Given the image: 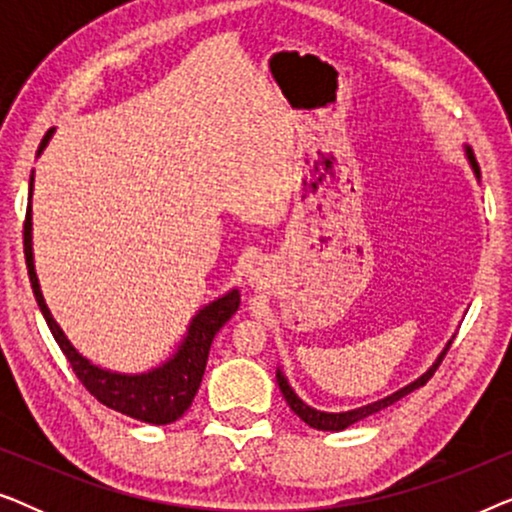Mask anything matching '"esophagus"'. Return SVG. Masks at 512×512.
Wrapping results in <instances>:
<instances>
[{
  "mask_svg": "<svg viewBox=\"0 0 512 512\" xmlns=\"http://www.w3.org/2000/svg\"><path fill=\"white\" fill-rule=\"evenodd\" d=\"M258 279H261V268H258V265L254 263V265H249V270H247V282L254 286V284H258Z\"/></svg>",
  "mask_w": 512,
  "mask_h": 512,
  "instance_id": "obj_1",
  "label": "esophagus"
}]
</instances>
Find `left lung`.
Returning a JSON list of instances; mask_svg holds the SVG:
<instances>
[{
    "instance_id": "obj_1",
    "label": "left lung",
    "mask_w": 512,
    "mask_h": 512,
    "mask_svg": "<svg viewBox=\"0 0 512 512\" xmlns=\"http://www.w3.org/2000/svg\"><path fill=\"white\" fill-rule=\"evenodd\" d=\"M464 153H466L468 165H471V170H473V174H475V179H480V167H478V160H475V156H473L471 146L464 144ZM450 345H452V340H447V345L443 347V352H440V354L436 356V361H433L431 366L426 368L424 373L417 377V380H412L410 384H405V387L394 391V394L380 398V401H373V403H368V405H361V408H354V410H345V412H324V410L312 408V405H307V403L303 401V398H300V396L296 394V391H293V387L289 384V380H286V375H284L282 368H277V384H279V389H282V394H284V398H286V403H289V408H291L293 412H296V415H298L300 419H303V422H305L307 426H312V429H317V431H342V429H347V426L361 422V419L375 415V412L389 408L391 403L401 401V398L408 396L410 391L424 387V384L429 382V377H431L433 373H436V368L440 366V361H443V356L447 354V349H450Z\"/></svg>"
}]
</instances>
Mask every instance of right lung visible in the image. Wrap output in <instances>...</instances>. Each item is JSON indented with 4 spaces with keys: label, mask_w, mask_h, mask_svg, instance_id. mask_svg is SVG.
Segmentation results:
<instances>
[{
    "label": "right lung",
    "mask_w": 512,
    "mask_h": 512,
    "mask_svg": "<svg viewBox=\"0 0 512 512\" xmlns=\"http://www.w3.org/2000/svg\"><path fill=\"white\" fill-rule=\"evenodd\" d=\"M55 128L46 132L41 139V146L37 156L44 153V149L51 142ZM32 191H34V170L30 177V205H27L25 216V263L27 272H30V282L34 298L41 314H44L48 328H51L55 342H58L62 354L67 356L69 366L79 377L83 387L93 394L97 401L107 405V408L128 415L132 419L146 424H172L191 408L195 394H198L202 375H205L209 347H212L214 335L221 331V326L233 317L240 307V291L230 289L223 296L209 300L202 305L193 319L188 321L186 333L177 349L167 356L163 363L156 368L144 370V373H118V370H109L97 366L83 356L79 349L72 345L67 333L55 321L53 312L48 310L44 293H41V284L37 277V268H34V249H32Z\"/></svg>",
    "instance_id": "1"
}]
</instances>
